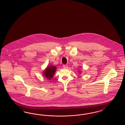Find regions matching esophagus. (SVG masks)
Segmentation results:
<instances>
[{"instance_id": "1", "label": "esophagus", "mask_w": 125, "mask_h": 125, "mask_svg": "<svg viewBox=\"0 0 125 125\" xmlns=\"http://www.w3.org/2000/svg\"><path fill=\"white\" fill-rule=\"evenodd\" d=\"M63 67L64 68H66L68 67V65H63Z\"/></svg>"}]
</instances>
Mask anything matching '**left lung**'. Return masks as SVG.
I'll list each match as a JSON object with an SVG mask.
<instances>
[{"label": "left lung", "instance_id": "8db88e82", "mask_svg": "<svg viewBox=\"0 0 125 125\" xmlns=\"http://www.w3.org/2000/svg\"><path fill=\"white\" fill-rule=\"evenodd\" d=\"M79 72V73H80V72Z\"/></svg>", "mask_w": 125, "mask_h": 125}]
</instances>
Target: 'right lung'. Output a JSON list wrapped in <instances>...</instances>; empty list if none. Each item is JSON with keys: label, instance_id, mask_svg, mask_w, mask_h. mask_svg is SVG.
Listing matches in <instances>:
<instances>
[{"label": "right lung", "instance_id": "obj_1", "mask_svg": "<svg viewBox=\"0 0 125 125\" xmlns=\"http://www.w3.org/2000/svg\"><path fill=\"white\" fill-rule=\"evenodd\" d=\"M57 67L53 65L47 66L42 72V75L48 80H51L53 77L56 71Z\"/></svg>", "mask_w": 125, "mask_h": 125}]
</instances>
